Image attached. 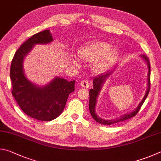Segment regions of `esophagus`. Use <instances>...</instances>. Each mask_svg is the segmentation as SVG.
Here are the masks:
<instances>
[{"label": "esophagus", "instance_id": "obj_1", "mask_svg": "<svg viewBox=\"0 0 161 161\" xmlns=\"http://www.w3.org/2000/svg\"><path fill=\"white\" fill-rule=\"evenodd\" d=\"M80 86L82 87V88H84V89H88L90 86L89 81L87 80H83L82 81H81Z\"/></svg>", "mask_w": 161, "mask_h": 161}]
</instances>
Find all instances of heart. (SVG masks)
<instances>
[{"label": "heart", "mask_w": 161, "mask_h": 161, "mask_svg": "<svg viewBox=\"0 0 161 161\" xmlns=\"http://www.w3.org/2000/svg\"><path fill=\"white\" fill-rule=\"evenodd\" d=\"M111 46L109 43L98 41L82 46L79 49L77 55L85 62H94L92 65L93 71L103 72L118 56V49Z\"/></svg>", "instance_id": "heart-1"}]
</instances>
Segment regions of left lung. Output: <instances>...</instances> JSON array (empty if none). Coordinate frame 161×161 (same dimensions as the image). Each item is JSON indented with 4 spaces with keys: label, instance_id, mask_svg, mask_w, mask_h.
<instances>
[{
    "label": "left lung",
    "instance_id": "obj_1",
    "mask_svg": "<svg viewBox=\"0 0 161 161\" xmlns=\"http://www.w3.org/2000/svg\"><path fill=\"white\" fill-rule=\"evenodd\" d=\"M142 60L144 61V62L147 63V67H148V74H147V89L145 92V95L144 97H143L142 100L140 101L138 106L135 109L133 110L131 112H129L127 113L123 114V115L119 116V118H117L115 119H105L99 117L97 113H96V103H97V98L98 97L99 93H100L101 90L103 87V84L106 80L110 76L112 75L113 72V70H110L108 71L106 73H103L100 75L97 76L93 79V89H91L89 91V110L91 113V115H92V118L95 119V120L98 122L99 124L104 125H110L113 124L117 123V122L125 121L127 119H130V118H132V117L135 116L136 114L139 112L140 108L142 106V104L144 103V101L147 98V96L148 94V92H149L150 90V75H151V67H150V63L149 60H148V58L144 55H141L139 56Z\"/></svg>",
    "mask_w": 161,
    "mask_h": 161
}]
</instances>
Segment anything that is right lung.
<instances>
[{
    "label": "right lung",
    "instance_id": "right-lung-1",
    "mask_svg": "<svg viewBox=\"0 0 161 161\" xmlns=\"http://www.w3.org/2000/svg\"><path fill=\"white\" fill-rule=\"evenodd\" d=\"M53 42L49 30L35 34L20 46L10 67L12 94L26 115L41 121H51L58 118L64 110L69 93L75 91V80L68 81L56 76L45 85H39L25 75L24 60L34 46Z\"/></svg>",
    "mask_w": 161,
    "mask_h": 161
}]
</instances>
